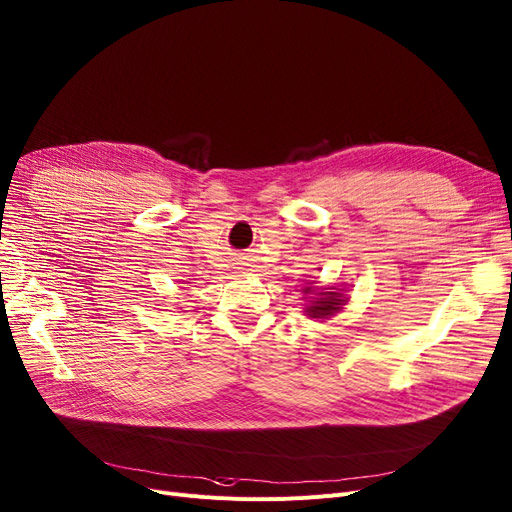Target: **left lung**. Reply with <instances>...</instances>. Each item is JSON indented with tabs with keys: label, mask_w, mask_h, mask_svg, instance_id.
Segmentation results:
<instances>
[{
	"label": "left lung",
	"mask_w": 512,
	"mask_h": 512,
	"mask_svg": "<svg viewBox=\"0 0 512 512\" xmlns=\"http://www.w3.org/2000/svg\"><path fill=\"white\" fill-rule=\"evenodd\" d=\"M303 314L309 320L324 322L332 316L341 314L345 309L349 297L345 295V288H337L335 284L330 286H316V280H309L303 286Z\"/></svg>",
	"instance_id": "obj_1"
}]
</instances>
